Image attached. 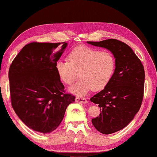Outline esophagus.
Returning <instances> with one entry per match:
<instances>
[{
  "instance_id": "34e87169",
  "label": "esophagus",
  "mask_w": 157,
  "mask_h": 157,
  "mask_svg": "<svg viewBox=\"0 0 157 157\" xmlns=\"http://www.w3.org/2000/svg\"><path fill=\"white\" fill-rule=\"evenodd\" d=\"M75 101H77V102H79V103H82V104H87L88 103L87 100L84 98H79V97L76 98Z\"/></svg>"
}]
</instances>
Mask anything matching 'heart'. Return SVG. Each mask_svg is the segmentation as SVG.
I'll use <instances>...</instances> for the list:
<instances>
[{"mask_svg":"<svg viewBox=\"0 0 157 157\" xmlns=\"http://www.w3.org/2000/svg\"><path fill=\"white\" fill-rule=\"evenodd\" d=\"M68 58V60L56 61L55 68L62 81L67 85H72L80 75L81 78L69 89L72 94L78 96L85 95L91 89H104L111 80L116 67L115 58L111 52L86 45L73 48Z\"/></svg>","mask_w":157,"mask_h":157,"instance_id":"b5f03b06","label":"heart"}]
</instances>
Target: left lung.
<instances>
[{
  "instance_id": "8db88e82",
  "label": "left lung",
  "mask_w": 157,
  "mask_h": 157,
  "mask_svg": "<svg viewBox=\"0 0 157 157\" xmlns=\"http://www.w3.org/2000/svg\"><path fill=\"white\" fill-rule=\"evenodd\" d=\"M87 42L109 50L116 61L109 84L90 99L101 111L99 116L92 119V124L101 133H114L124 128L140 109L144 95V66L124 42L114 39Z\"/></svg>"
}]
</instances>
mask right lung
Instances as JSON below:
<instances>
[{
	"instance_id": "add662e5",
	"label": "right lung",
	"mask_w": 157,
	"mask_h": 157,
	"mask_svg": "<svg viewBox=\"0 0 157 157\" xmlns=\"http://www.w3.org/2000/svg\"><path fill=\"white\" fill-rule=\"evenodd\" d=\"M68 44L31 42L9 70L11 104L29 128L48 133L57 128L75 97L66 94L55 68Z\"/></svg>"
}]
</instances>
